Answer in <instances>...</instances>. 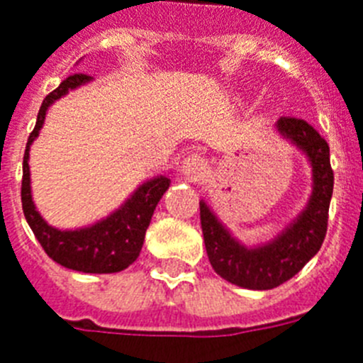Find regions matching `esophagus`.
I'll return each mask as SVG.
<instances>
[{"label":"esophagus","mask_w":363,"mask_h":363,"mask_svg":"<svg viewBox=\"0 0 363 363\" xmlns=\"http://www.w3.org/2000/svg\"><path fill=\"white\" fill-rule=\"evenodd\" d=\"M182 174L189 182H202L208 176V161L203 160L202 155L191 154L185 157L184 164H182Z\"/></svg>","instance_id":"obj_1"}]
</instances>
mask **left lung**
<instances>
[{
    "instance_id": "obj_1",
    "label": "left lung",
    "mask_w": 363,
    "mask_h": 363,
    "mask_svg": "<svg viewBox=\"0 0 363 363\" xmlns=\"http://www.w3.org/2000/svg\"><path fill=\"white\" fill-rule=\"evenodd\" d=\"M274 128L282 139L306 155L311 169L310 199L282 232L267 242L248 247L230 232L206 200H200V223L211 267L230 284L256 291L287 282L319 252L334 191L330 148L321 135L308 122L289 116L278 118Z\"/></svg>"
}]
</instances>
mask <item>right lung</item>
Wrapping results in <instances>:
<instances>
[{
	"instance_id": "1",
	"label": "right lung",
	"mask_w": 363,
	"mask_h": 363,
	"mask_svg": "<svg viewBox=\"0 0 363 363\" xmlns=\"http://www.w3.org/2000/svg\"><path fill=\"white\" fill-rule=\"evenodd\" d=\"M92 77L85 74H72L62 81L55 91L44 98L38 111L35 130L29 135L26 154H23V178H22V208L27 224L31 226L35 238L46 250V254L62 267L92 274H109L128 269L139 257L146 228L150 226L155 206L160 203L164 191L170 187L169 176H154L140 184L125 199L121 208L107 217L96 220L94 224L74 230L55 228L48 224L37 206L33 202L31 170H29V150L33 140L40 133L48 109L67 96L70 91L91 83Z\"/></svg>"
}]
</instances>
